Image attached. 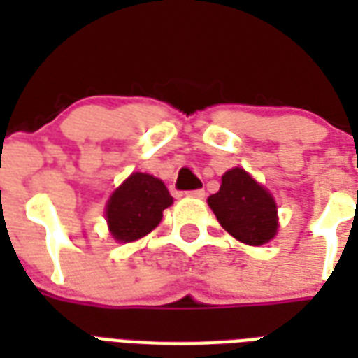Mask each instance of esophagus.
<instances>
[{
	"label": "esophagus",
	"mask_w": 358,
	"mask_h": 358,
	"mask_svg": "<svg viewBox=\"0 0 358 358\" xmlns=\"http://www.w3.org/2000/svg\"><path fill=\"white\" fill-rule=\"evenodd\" d=\"M185 195L193 196V199H202V196L206 195V193H204V189H193V191H187Z\"/></svg>",
	"instance_id": "esophagus-1"
}]
</instances>
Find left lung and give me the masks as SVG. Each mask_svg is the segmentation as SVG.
<instances>
[{"label": "left lung", "instance_id": "left-lung-1", "mask_svg": "<svg viewBox=\"0 0 358 358\" xmlns=\"http://www.w3.org/2000/svg\"><path fill=\"white\" fill-rule=\"evenodd\" d=\"M208 204L221 227L243 243L262 245L277 234V204L243 169L227 171Z\"/></svg>", "mask_w": 358, "mask_h": 358}]
</instances>
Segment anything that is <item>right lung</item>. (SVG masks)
Masks as SVG:
<instances>
[{
	"instance_id": "add662e5",
	"label": "right lung",
	"mask_w": 358,
	"mask_h": 358,
	"mask_svg": "<svg viewBox=\"0 0 358 358\" xmlns=\"http://www.w3.org/2000/svg\"><path fill=\"white\" fill-rule=\"evenodd\" d=\"M173 196L162 180L150 174H131L108 202V223L115 239L134 241L156 229Z\"/></svg>"
}]
</instances>
